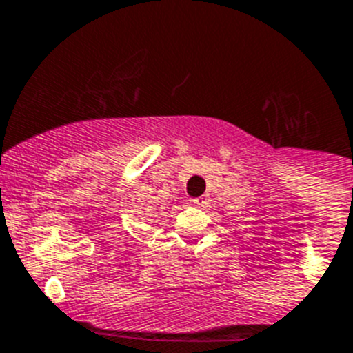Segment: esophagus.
Segmentation results:
<instances>
[{
  "instance_id": "obj_1",
  "label": "esophagus",
  "mask_w": 353,
  "mask_h": 353,
  "mask_svg": "<svg viewBox=\"0 0 353 353\" xmlns=\"http://www.w3.org/2000/svg\"><path fill=\"white\" fill-rule=\"evenodd\" d=\"M209 196L207 195H202V196H199V199H193L192 200V205H195V207H205V205H209Z\"/></svg>"
}]
</instances>
